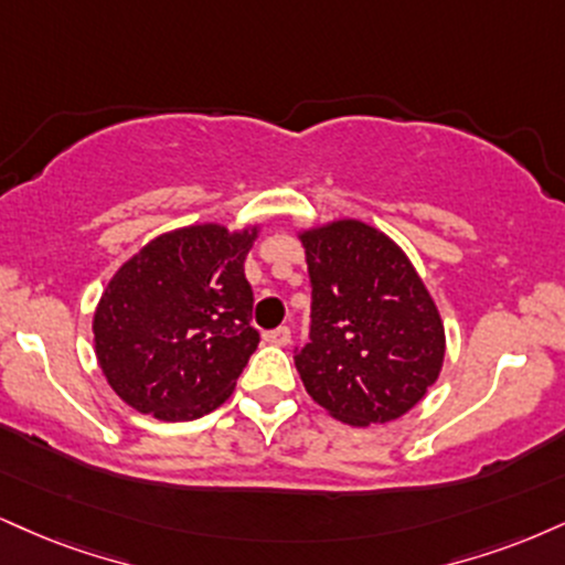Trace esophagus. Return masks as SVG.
Listing matches in <instances>:
<instances>
[{
    "instance_id": "34e87169",
    "label": "esophagus",
    "mask_w": 565,
    "mask_h": 565,
    "mask_svg": "<svg viewBox=\"0 0 565 565\" xmlns=\"http://www.w3.org/2000/svg\"><path fill=\"white\" fill-rule=\"evenodd\" d=\"M263 339L268 344H276V348H284V344L291 342V331L287 329V326H278V329H274V331H265Z\"/></svg>"
}]
</instances>
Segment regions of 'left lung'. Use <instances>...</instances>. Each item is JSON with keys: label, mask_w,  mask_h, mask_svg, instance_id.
<instances>
[{"label": "left lung", "mask_w": 565, "mask_h": 565, "mask_svg": "<svg viewBox=\"0 0 565 565\" xmlns=\"http://www.w3.org/2000/svg\"><path fill=\"white\" fill-rule=\"evenodd\" d=\"M310 342L295 350L305 390L352 426L416 407L445 363V326L429 289L390 236L363 221L302 231Z\"/></svg>", "instance_id": "8db88e82"}]
</instances>
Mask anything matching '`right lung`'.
<instances>
[{"label": "right lung", "mask_w": 565, "mask_h": 565, "mask_svg": "<svg viewBox=\"0 0 565 565\" xmlns=\"http://www.w3.org/2000/svg\"><path fill=\"white\" fill-rule=\"evenodd\" d=\"M255 239L257 226L175 228L110 278L94 312V350L134 411L194 420L226 403L260 342L244 278Z\"/></svg>", "instance_id": "1"}]
</instances>
